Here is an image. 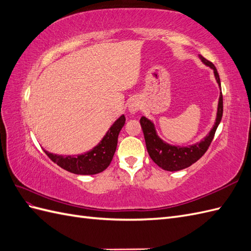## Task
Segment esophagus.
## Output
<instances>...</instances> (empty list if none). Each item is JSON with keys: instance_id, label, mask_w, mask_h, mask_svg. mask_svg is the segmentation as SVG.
Instances as JSON below:
<instances>
[{"instance_id": "obj_1", "label": "esophagus", "mask_w": 251, "mask_h": 251, "mask_svg": "<svg viewBox=\"0 0 251 251\" xmlns=\"http://www.w3.org/2000/svg\"><path fill=\"white\" fill-rule=\"evenodd\" d=\"M140 108H141V103H140L139 98H131L130 100L128 101V110H129L130 113L138 112Z\"/></svg>"}]
</instances>
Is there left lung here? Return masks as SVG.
<instances>
[{
	"instance_id": "obj_1",
	"label": "left lung",
	"mask_w": 251,
	"mask_h": 251,
	"mask_svg": "<svg viewBox=\"0 0 251 251\" xmlns=\"http://www.w3.org/2000/svg\"><path fill=\"white\" fill-rule=\"evenodd\" d=\"M199 57L206 66L213 69L215 78H216L217 83L220 87V78L216 67L214 66V64L212 62L207 61L202 55H199ZM223 93H220L216 121H215V124L211 131H209L208 135L204 139L201 140L200 142L188 145V147H178V145H171L165 142L164 140H161L159 136L157 135L153 122L145 118V116H142V118L140 119V124H141L142 130L144 133L145 144H147V150L150 157L157 166H159L166 171H179L183 170L185 168L190 167L192 164H195L196 161L199 160L201 157L205 154L208 147L211 145L213 138L215 136V132H216L221 118H223Z\"/></svg>"
}]
</instances>
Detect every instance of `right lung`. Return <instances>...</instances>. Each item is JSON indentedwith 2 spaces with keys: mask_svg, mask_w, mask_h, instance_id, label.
Returning <instances> with one entry per match:
<instances>
[{
  "mask_svg": "<svg viewBox=\"0 0 251 251\" xmlns=\"http://www.w3.org/2000/svg\"><path fill=\"white\" fill-rule=\"evenodd\" d=\"M125 121V116L121 115L110 127L101 141L84 154L62 156L49 153L48 151H45V153L57 166L68 172L80 174V176H93V174L100 173L106 170L113 158L116 147H118L119 133L124 126Z\"/></svg>",
  "mask_w": 251,
  "mask_h": 251,
  "instance_id": "1",
  "label": "right lung"
}]
</instances>
